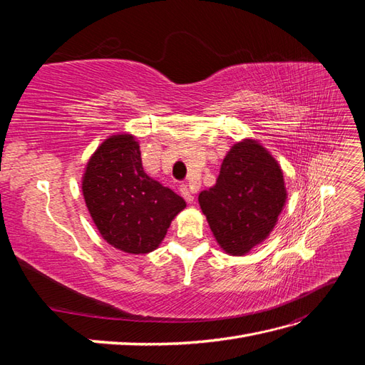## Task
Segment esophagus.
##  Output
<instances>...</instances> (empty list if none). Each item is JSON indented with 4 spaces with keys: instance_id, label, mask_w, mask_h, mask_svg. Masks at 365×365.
I'll use <instances>...</instances> for the list:
<instances>
[{
    "instance_id": "esophagus-1",
    "label": "esophagus",
    "mask_w": 365,
    "mask_h": 365,
    "mask_svg": "<svg viewBox=\"0 0 365 365\" xmlns=\"http://www.w3.org/2000/svg\"><path fill=\"white\" fill-rule=\"evenodd\" d=\"M180 192H181V195L184 196V200L187 201V202H193V200H195V196H193V192H192V189L187 184H182L181 187H180Z\"/></svg>"
}]
</instances>
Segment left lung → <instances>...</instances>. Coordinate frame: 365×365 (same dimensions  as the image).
Wrapping results in <instances>:
<instances>
[{"label":"left lung","mask_w":365,"mask_h":365,"mask_svg":"<svg viewBox=\"0 0 365 365\" xmlns=\"http://www.w3.org/2000/svg\"><path fill=\"white\" fill-rule=\"evenodd\" d=\"M197 200L220 248L244 256L277 224L286 202L283 172L256 140H244L230 149L216 184Z\"/></svg>","instance_id":"obj_1"}]
</instances>
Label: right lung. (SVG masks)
Returning a JSON list of instances; mask_svg holds the SVG:
<instances>
[{
	"label": "right lung",
	"mask_w": 365,
	"mask_h": 365,
	"mask_svg": "<svg viewBox=\"0 0 365 365\" xmlns=\"http://www.w3.org/2000/svg\"><path fill=\"white\" fill-rule=\"evenodd\" d=\"M82 192L102 237L129 254L157 250L185 207L181 196L145 173L138 141L129 134L98 146L86 164Z\"/></svg>",
	"instance_id": "right-lung-1"
}]
</instances>
